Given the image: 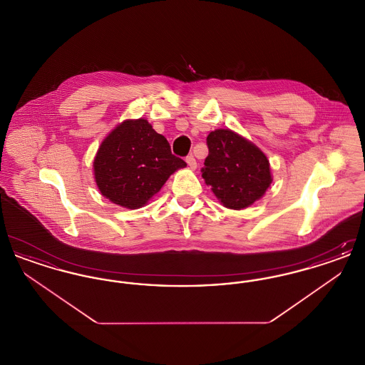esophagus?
<instances>
[{"label":"esophagus","instance_id":"esophagus-1","mask_svg":"<svg viewBox=\"0 0 365 365\" xmlns=\"http://www.w3.org/2000/svg\"><path fill=\"white\" fill-rule=\"evenodd\" d=\"M186 163H187V165L190 167L191 170H195L197 168V161H195V158L194 156H187L186 157Z\"/></svg>","mask_w":365,"mask_h":365}]
</instances>
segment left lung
I'll use <instances>...</instances> for the list:
<instances>
[{
  "label": "left lung",
  "mask_w": 365,
  "mask_h": 365,
  "mask_svg": "<svg viewBox=\"0 0 365 365\" xmlns=\"http://www.w3.org/2000/svg\"><path fill=\"white\" fill-rule=\"evenodd\" d=\"M207 145L202 178L225 207L240 210L264 195L272 178L269 161L257 146L228 128L209 133Z\"/></svg>",
  "instance_id": "1"
}]
</instances>
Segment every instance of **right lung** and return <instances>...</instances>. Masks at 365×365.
Segmentation results:
<instances>
[{"label":"right lung","instance_id":"1","mask_svg":"<svg viewBox=\"0 0 365 365\" xmlns=\"http://www.w3.org/2000/svg\"><path fill=\"white\" fill-rule=\"evenodd\" d=\"M96 183L116 205L143 207L176 170L186 163L173 155L168 140L145 119L119 124L94 158Z\"/></svg>","mask_w":365,"mask_h":365}]
</instances>
